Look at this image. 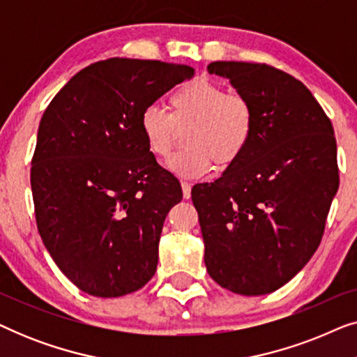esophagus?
<instances>
[{"mask_svg": "<svg viewBox=\"0 0 357 357\" xmlns=\"http://www.w3.org/2000/svg\"><path fill=\"white\" fill-rule=\"evenodd\" d=\"M182 192H183V198L188 199L192 197V185L188 182H182Z\"/></svg>", "mask_w": 357, "mask_h": 357, "instance_id": "esophagus-1", "label": "esophagus"}]
</instances>
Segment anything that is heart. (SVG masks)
Listing matches in <instances>:
<instances>
[{"mask_svg":"<svg viewBox=\"0 0 357 357\" xmlns=\"http://www.w3.org/2000/svg\"><path fill=\"white\" fill-rule=\"evenodd\" d=\"M170 114L158 105L144 109L139 128L151 154L169 158L178 130L185 133L187 149L175 153L169 169L185 178L203 177L216 162L227 167L250 143L255 126L253 109L245 97L226 92L221 84L197 79L180 86L169 97Z\"/></svg>","mask_w":357,"mask_h":357,"instance_id":"b5f03b06","label":"heart"}]
</instances>
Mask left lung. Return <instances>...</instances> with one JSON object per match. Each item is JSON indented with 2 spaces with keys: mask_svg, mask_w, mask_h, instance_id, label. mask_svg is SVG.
Returning <instances> with one entry per match:
<instances>
[{
  "mask_svg": "<svg viewBox=\"0 0 357 357\" xmlns=\"http://www.w3.org/2000/svg\"><path fill=\"white\" fill-rule=\"evenodd\" d=\"M208 71L250 102L255 126L221 177L192 188L204 265L236 294H270L320 245L340 185L333 126L312 92L284 71L245 61H213Z\"/></svg>",
  "mask_w": 357,
  "mask_h": 357,
  "instance_id": "left-lung-1",
  "label": "left lung"
}]
</instances>
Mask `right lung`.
<instances>
[{
  "label": "right lung",
  "mask_w": 357,
  "mask_h": 357,
  "mask_svg": "<svg viewBox=\"0 0 357 357\" xmlns=\"http://www.w3.org/2000/svg\"><path fill=\"white\" fill-rule=\"evenodd\" d=\"M195 70L109 58L66 82L43 112L31 185L38 234L81 291L120 297L154 276L182 187L144 143L139 119Z\"/></svg>",
  "instance_id": "obj_1"
}]
</instances>
